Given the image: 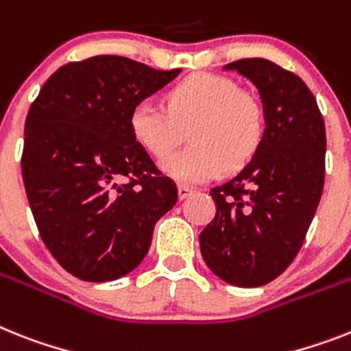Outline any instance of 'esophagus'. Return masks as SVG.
Wrapping results in <instances>:
<instances>
[{
    "label": "esophagus",
    "mask_w": 351,
    "mask_h": 351,
    "mask_svg": "<svg viewBox=\"0 0 351 351\" xmlns=\"http://www.w3.org/2000/svg\"><path fill=\"white\" fill-rule=\"evenodd\" d=\"M193 193H194V191L191 189V187H187V185H178V196H180V199L189 198Z\"/></svg>",
    "instance_id": "esophagus-1"
}]
</instances>
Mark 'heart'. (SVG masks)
<instances>
[{
    "mask_svg": "<svg viewBox=\"0 0 351 351\" xmlns=\"http://www.w3.org/2000/svg\"><path fill=\"white\" fill-rule=\"evenodd\" d=\"M166 101L164 108L141 99L132 108L130 128L153 158H164L181 140V128L193 125V146L162 162V169L184 184H202L223 169L246 166L266 134L262 101L228 76H187L167 93Z\"/></svg>",
    "mask_w": 351,
    "mask_h": 351,
    "instance_id": "obj_1",
    "label": "heart"
}]
</instances>
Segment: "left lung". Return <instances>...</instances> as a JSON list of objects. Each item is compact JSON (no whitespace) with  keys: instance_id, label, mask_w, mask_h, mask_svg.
<instances>
[{"instance_id":"8db88e82","label":"left lung","mask_w":351,"mask_h":351,"mask_svg":"<svg viewBox=\"0 0 351 351\" xmlns=\"http://www.w3.org/2000/svg\"><path fill=\"white\" fill-rule=\"evenodd\" d=\"M257 85L266 134L241 173L210 189L216 216L199 234L203 261L221 280L258 287L282 275L303 246L325 185V121L305 82L266 58L226 64Z\"/></svg>"}]
</instances>
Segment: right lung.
Here are the masks:
<instances>
[{
  "instance_id": "add662e5",
  "label": "right lung",
  "mask_w": 351,
  "mask_h": 351,
  "mask_svg": "<svg viewBox=\"0 0 351 351\" xmlns=\"http://www.w3.org/2000/svg\"><path fill=\"white\" fill-rule=\"evenodd\" d=\"M178 73L98 55L55 71L32 103L21 157L26 196L46 248L80 280L135 269L178 199L130 128L132 108Z\"/></svg>"
}]
</instances>
